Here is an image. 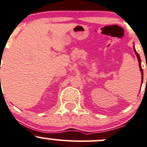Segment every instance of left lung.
<instances>
[{"label": "left lung", "instance_id": "obj_1", "mask_svg": "<svg viewBox=\"0 0 147 147\" xmlns=\"http://www.w3.org/2000/svg\"><path fill=\"white\" fill-rule=\"evenodd\" d=\"M133 47H134V51H135V55H137V59H138V62H139V67H140V71H141V73H142V82H143V70H142V66H141V59H140V55H139L138 53H137L136 50H135V46H133Z\"/></svg>", "mask_w": 147, "mask_h": 147}]
</instances>
